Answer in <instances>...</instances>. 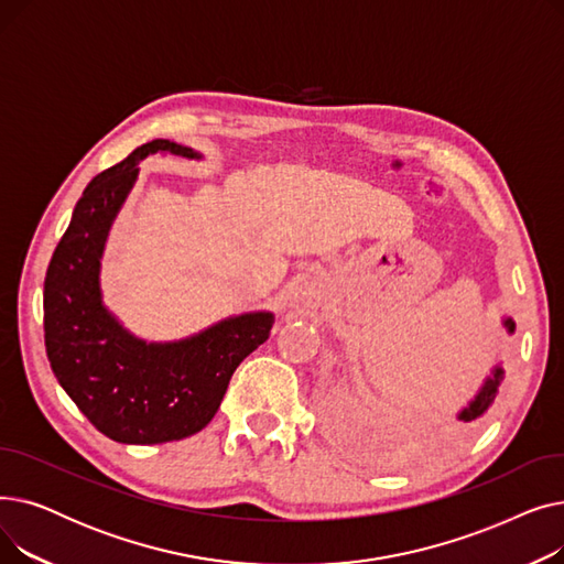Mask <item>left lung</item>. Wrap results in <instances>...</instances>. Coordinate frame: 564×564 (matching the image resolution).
Segmentation results:
<instances>
[{
  "mask_svg": "<svg viewBox=\"0 0 564 564\" xmlns=\"http://www.w3.org/2000/svg\"><path fill=\"white\" fill-rule=\"evenodd\" d=\"M506 327H508V332H514V322H512V319H506ZM500 379H502V370L496 368V370H494V377H489V379L485 381V387H482V391L478 393V398L473 400V402L459 413V416H457V419H459V427L476 425V423L485 416V413L489 411V406H491L494 400H496Z\"/></svg>",
  "mask_w": 564,
  "mask_h": 564,
  "instance_id": "8db88e82",
  "label": "left lung"
}]
</instances>
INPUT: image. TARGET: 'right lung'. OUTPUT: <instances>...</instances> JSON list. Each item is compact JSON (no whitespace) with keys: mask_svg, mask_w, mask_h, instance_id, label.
<instances>
[{"mask_svg":"<svg viewBox=\"0 0 564 564\" xmlns=\"http://www.w3.org/2000/svg\"><path fill=\"white\" fill-rule=\"evenodd\" d=\"M158 151L196 158L192 148L155 139L98 173L52 253L43 292L54 377L98 432L134 446L200 432L217 413L235 368L270 338L274 324L272 313H247L181 343L148 345L105 311L98 290L105 237L139 160Z\"/></svg>","mask_w":564,"mask_h":564,"instance_id":"obj_1","label":"right lung"}]
</instances>
